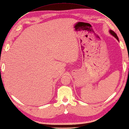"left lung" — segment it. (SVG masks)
Returning <instances> with one entry per match:
<instances>
[{"label": "left lung", "instance_id": "left-lung-1", "mask_svg": "<svg viewBox=\"0 0 129 129\" xmlns=\"http://www.w3.org/2000/svg\"><path fill=\"white\" fill-rule=\"evenodd\" d=\"M110 34H111V35H112L113 36H114V37H115V38L119 41L118 37V36H117L116 34L115 33V32H114V31H113V30H110Z\"/></svg>", "mask_w": 129, "mask_h": 129}]
</instances>
